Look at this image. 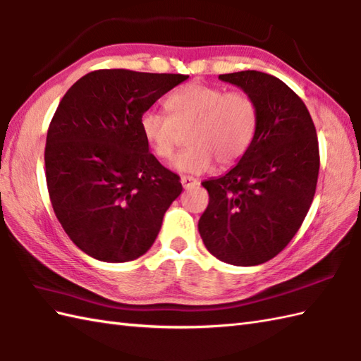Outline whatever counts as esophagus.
<instances>
[{
  "instance_id": "obj_1",
  "label": "esophagus",
  "mask_w": 361,
  "mask_h": 361,
  "mask_svg": "<svg viewBox=\"0 0 361 361\" xmlns=\"http://www.w3.org/2000/svg\"><path fill=\"white\" fill-rule=\"evenodd\" d=\"M181 184H183L184 189H192V188L198 186L200 183L194 177H189V175H183V177H181Z\"/></svg>"
}]
</instances>
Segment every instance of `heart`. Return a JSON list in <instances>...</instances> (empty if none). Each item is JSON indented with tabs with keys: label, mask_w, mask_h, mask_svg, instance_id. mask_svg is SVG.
Returning a JSON list of instances; mask_svg holds the SVG:
<instances>
[{
	"label": "heart",
	"mask_w": 361,
	"mask_h": 361,
	"mask_svg": "<svg viewBox=\"0 0 361 361\" xmlns=\"http://www.w3.org/2000/svg\"><path fill=\"white\" fill-rule=\"evenodd\" d=\"M171 115L146 111L140 118L141 135L161 160H171L188 132L189 147L173 161L180 172L203 173L214 163L229 167L252 146L258 109L246 92L190 82L166 99Z\"/></svg>",
	"instance_id": "b5f03b06"
}]
</instances>
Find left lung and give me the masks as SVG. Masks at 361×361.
Returning <instances> with one entry per match:
<instances>
[{
  "label": "left lung",
  "instance_id": "left-lung-1",
  "mask_svg": "<svg viewBox=\"0 0 361 361\" xmlns=\"http://www.w3.org/2000/svg\"><path fill=\"white\" fill-rule=\"evenodd\" d=\"M219 78L254 98L258 128L237 166L201 183L209 204L198 231L221 262L257 266L288 246L312 204L320 169L317 132L301 98L276 77L241 71Z\"/></svg>",
  "mask_w": 361,
  "mask_h": 361
}]
</instances>
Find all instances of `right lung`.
I'll return each mask as SVG.
<instances>
[{"instance_id": "right-lung-1", "label": "right lung", "mask_w": 361, "mask_h": 361, "mask_svg": "<svg viewBox=\"0 0 361 361\" xmlns=\"http://www.w3.org/2000/svg\"><path fill=\"white\" fill-rule=\"evenodd\" d=\"M103 69L66 92L50 121L44 163L54 212L82 252L106 263L146 254L183 186L149 152L140 118L188 80Z\"/></svg>"}]
</instances>
